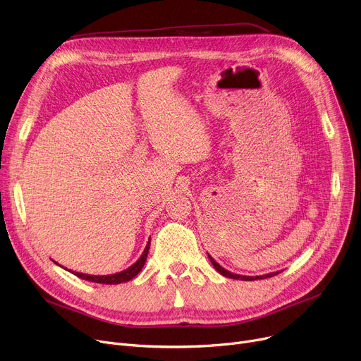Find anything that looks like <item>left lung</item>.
I'll return each mask as SVG.
<instances>
[{
    "label": "left lung",
    "mask_w": 361,
    "mask_h": 361,
    "mask_svg": "<svg viewBox=\"0 0 361 361\" xmlns=\"http://www.w3.org/2000/svg\"><path fill=\"white\" fill-rule=\"evenodd\" d=\"M207 257H209V260H211V263L214 264V268L222 275V276H226V278H231V279H241V281H255V279H262V278H271V276H274V275H276V274H279V272H271V274H267V275H260V276H245V275H238V274H233V272H230V271H226V269H224L221 264L211 256V255H207Z\"/></svg>",
    "instance_id": "left-lung-1"
}]
</instances>
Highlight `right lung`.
Masks as SVG:
<instances>
[{
	"label": "right lung",
	"instance_id": "add662e5",
	"mask_svg": "<svg viewBox=\"0 0 361 361\" xmlns=\"http://www.w3.org/2000/svg\"><path fill=\"white\" fill-rule=\"evenodd\" d=\"M149 247H150V238L146 244V247L142 253V256L131 264L130 268L121 271V272H117V274H111V275H89V274H82V272H75V271H71L68 269V272H71L73 275L79 276L85 281H90V282H97V283H111V286H114V283H123V282H128L130 279L135 278L140 271L142 268L145 267V262H146V257H147V253H149ZM56 263V262H55ZM59 264V263H56ZM61 267V264H60ZM63 269H66L64 267H61ZM67 271V269H66Z\"/></svg>",
	"mask_w": 361,
	"mask_h": 361
}]
</instances>
